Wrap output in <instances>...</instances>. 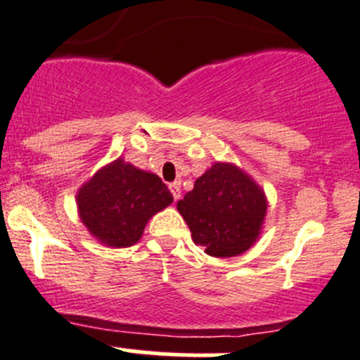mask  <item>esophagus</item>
<instances>
[{
  "label": "esophagus",
  "mask_w": 360,
  "mask_h": 360,
  "mask_svg": "<svg viewBox=\"0 0 360 360\" xmlns=\"http://www.w3.org/2000/svg\"><path fill=\"white\" fill-rule=\"evenodd\" d=\"M169 191H172L173 199H175V201H179V199L181 198V187H180V181H173V184H169Z\"/></svg>",
  "instance_id": "34e87169"
}]
</instances>
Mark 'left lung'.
<instances>
[{
	"instance_id": "1",
	"label": "left lung",
	"mask_w": 360,
	"mask_h": 360,
	"mask_svg": "<svg viewBox=\"0 0 360 360\" xmlns=\"http://www.w3.org/2000/svg\"><path fill=\"white\" fill-rule=\"evenodd\" d=\"M195 245L213 257L243 254L266 215L264 192L233 165L217 162L176 205Z\"/></svg>"
}]
</instances>
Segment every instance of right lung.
Listing matches in <instances>:
<instances>
[{"label":"right lung","instance_id":"add662e5","mask_svg":"<svg viewBox=\"0 0 360 360\" xmlns=\"http://www.w3.org/2000/svg\"><path fill=\"white\" fill-rule=\"evenodd\" d=\"M77 201L92 236L120 248L136 243L147 220L172 205L173 195L158 175L117 159L80 188Z\"/></svg>","mask_w":360,"mask_h":360}]
</instances>
